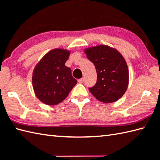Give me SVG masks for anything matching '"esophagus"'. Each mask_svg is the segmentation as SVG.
<instances>
[{
  "label": "esophagus",
  "mask_w": 160,
  "mask_h": 160,
  "mask_svg": "<svg viewBox=\"0 0 160 160\" xmlns=\"http://www.w3.org/2000/svg\"><path fill=\"white\" fill-rule=\"evenodd\" d=\"M84 78H80V79H79V80H78V82H79V83H83L84 82Z\"/></svg>",
  "instance_id": "34e87169"
}]
</instances>
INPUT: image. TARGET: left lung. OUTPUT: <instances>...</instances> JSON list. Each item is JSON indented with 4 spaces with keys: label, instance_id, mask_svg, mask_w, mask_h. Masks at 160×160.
Wrapping results in <instances>:
<instances>
[{
    "label": "left lung",
    "instance_id": "left-lung-1",
    "mask_svg": "<svg viewBox=\"0 0 160 160\" xmlns=\"http://www.w3.org/2000/svg\"><path fill=\"white\" fill-rule=\"evenodd\" d=\"M84 52L97 72L96 84L89 88L90 92L102 102L118 100L128 85V69L124 57L116 49L105 45L91 47Z\"/></svg>",
    "mask_w": 160,
    "mask_h": 160
}]
</instances>
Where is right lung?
I'll use <instances>...</instances> for the list:
<instances>
[{
	"label": "right lung",
	"instance_id": "add662e5",
	"mask_svg": "<svg viewBox=\"0 0 160 160\" xmlns=\"http://www.w3.org/2000/svg\"><path fill=\"white\" fill-rule=\"evenodd\" d=\"M70 51L56 48L47 53L37 63L32 75V85L36 97L44 104L56 105L68 96L77 80L64 64Z\"/></svg>",
	"mask_w": 160,
	"mask_h": 160
}]
</instances>
